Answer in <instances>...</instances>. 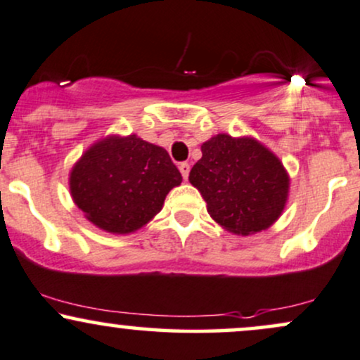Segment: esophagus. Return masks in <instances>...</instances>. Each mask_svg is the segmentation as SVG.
Listing matches in <instances>:
<instances>
[{
	"label": "esophagus",
	"mask_w": 360,
	"mask_h": 360,
	"mask_svg": "<svg viewBox=\"0 0 360 360\" xmlns=\"http://www.w3.org/2000/svg\"><path fill=\"white\" fill-rule=\"evenodd\" d=\"M179 171H181V174H183L184 179H188V176H189V164L188 162H181L179 164Z\"/></svg>",
	"instance_id": "1"
}]
</instances>
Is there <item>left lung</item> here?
I'll use <instances>...</instances> for the list:
<instances>
[{"instance_id":"1","label":"left lung","mask_w":360,"mask_h":360,"mask_svg":"<svg viewBox=\"0 0 360 360\" xmlns=\"http://www.w3.org/2000/svg\"><path fill=\"white\" fill-rule=\"evenodd\" d=\"M189 181L200 189L214 221L249 235L279 218L288 198V176L272 152L252 139L220 134L201 146Z\"/></svg>"}]
</instances>
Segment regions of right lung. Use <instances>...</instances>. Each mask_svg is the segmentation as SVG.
<instances>
[{
  "label": "right lung",
  "instance_id": "1",
  "mask_svg": "<svg viewBox=\"0 0 360 360\" xmlns=\"http://www.w3.org/2000/svg\"><path fill=\"white\" fill-rule=\"evenodd\" d=\"M183 176L162 147L135 135L108 137L81 157L71 172V194L94 225L130 233L162 208Z\"/></svg>",
  "mask_w": 360,
  "mask_h": 360
}]
</instances>
